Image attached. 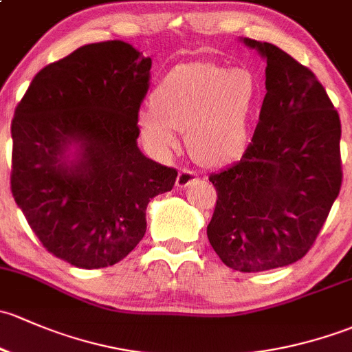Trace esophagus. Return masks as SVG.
<instances>
[{
  "label": "esophagus",
  "mask_w": 352,
  "mask_h": 352,
  "mask_svg": "<svg viewBox=\"0 0 352 352\" xmlns=\"http://www.w3.org/2000/svg\"><path fill=\"white\" fill-rule=\"evenodd\" d=\"M195 181H198V173L193 169H181L179 175H177L176 184L179 188H188L190 184H193Z\"/></svg>",
  "instance_id": "1"
}]
</instances>
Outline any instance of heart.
<instances>
[{"instance_id":"b5f03b06","label":"heart","mask_w":352,"mask_h":352,"mask_svg":"<svg viewBox=\"0 0 352 352\" xmlns=\"http://www.w3.org/2000/svg\"><path fill=\"white\" fill-rule=\"evenodd\" d=\"M257 98L259 82L249 69L181 64L162 78L137 122L157 152L175 151L176 130H184L198 161L223 164L244 151Z\"/></svg>"}]
</instances>
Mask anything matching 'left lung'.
Here are the masks:
<instances>
[{
  "mask_svg": "<svg viewBox=\"0 0 352 352\" xmlns=\"http://www.w3.org/2000/svg\"><path fill=\"white\" fill-rule=\"evenodd\" d=\"M266 59V96L241 161L208 179L217 190L206 235L242 273L302 259L342 184L340 120L309 67L267 42L244 38Z\"/></svg>",
  "mask_w": 352,
  "mask_h": 352,
  "instance_id": "1",
  "label": "left lung"
}]
</instances>
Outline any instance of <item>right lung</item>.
<instances>
[{
    "mask_svg": "<svg viewBox=\"0 0 352 352\" xmlns=\"http://www.w3.org/2000/svg\"><path fill=\"white\" fill-rule=\"evenodd\" d=\"M151 64L122 41L88 43L38 71L14 110L13 198L43 248L76 267L122 261L149 201L175 186L176 169L137 147Z\"/></svg>",
    "mask_w": 352,
    "mask_h": 352,
    "instance_id": "1",
    "label": "right lung"
}]
</instances>
